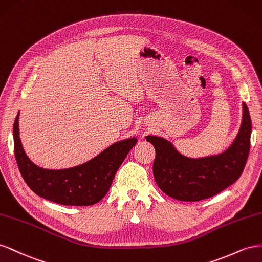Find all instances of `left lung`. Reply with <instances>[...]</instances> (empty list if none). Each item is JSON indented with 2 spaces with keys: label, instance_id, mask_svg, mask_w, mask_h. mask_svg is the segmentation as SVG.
<instances>
[{
  "label": "left lung",
  "instance_id": "left-lung-1",
  "mask_svg": "<svg viewBox=\"0 0 262 262\" xmlns=\"http://www.w3.org/2000/svg\"><path fill=\"white\" fill-rule=\"evenodd\" d=\"M251 136L249 110L243 103L241 128L225 151L200 158L179 152L173 144L159 136H147L156 150L154 178L160 190L179 201L195 202L222 192L238 180L248 159Z\"/></svg>",
  "mask_w": 262,
  "mask_h": 262
}]
</instances>
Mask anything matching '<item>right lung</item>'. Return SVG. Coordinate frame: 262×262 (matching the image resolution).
Returning a JSON list of instances; mask_svg holds the SVG:
<instances>
[{
  "label": "right lung",
  "instance_id": "add662e5",
  "mask_svg": "<svg viewBox=\"0 0 262 262\" xmlns=\"http://www.w3.org/2000/svg\"><path fill=\"white\" fill-rule=\"evenodd\" d=\"M19 112L13 126L15 158L20 174L40 198L62 205L88 206L100 202L110 190L116 171L137 138H127L111 145L91 160L60 170L43 169L28 158L19 138Z\"/></svg>",
  "mask_w": 262,
  "mask_h": 262
}]
</instances>
